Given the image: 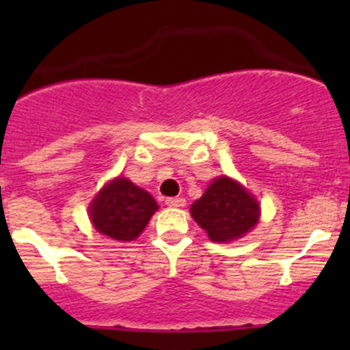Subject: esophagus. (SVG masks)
I'll use <instances>...</instances> for the list:
<instances>
[{"mask_svg":"<svg viewBox=\"0 0 350 350\" xmlns=\"http://www.w3.org/2000/svg\"><path fill=\"white\" fill-rule=\"evenodd\" d=\"M165 204L172 208H181L186 204V200L185 198H167V200H165Z\"/></svg>","mask_w":350,"mask_h":350,"instance_id":"34e87169","label":"esophagus"}]
</instances>
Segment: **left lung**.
Returning <instances> with one entry per match:
<instances>
[{
    "mask_svg": "<svg viewBox=\"0 0 350 350\" xmlns=\"http://www.w3.org/2000/svg\"><path fill=\"white\" fill-rule=\"evenodd\" d=\"M189 211L210 241L224 243L237 241L252 230L260 215L256 198L227 176L213 179Z\"/></svg>",
    "mask_w": 350,
    "mask_h": 350,
    "instance_id": "left-lung-1",
    "label": "left lung"
}]
</instances>
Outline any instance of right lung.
<instances>
[{
  "label": "right lung",
  "instance_id": "right-lung-1",
  "mask_svg": "<svg viewBox=\"0 0 350 350\" xmlns=\"http://www.w3.org/2000/svg\"><path fill=\"white\" fill-rule=\"evenodd\" d=\"M159 204L146 189L125 178H116L100 189L90 203V220L100 234L113 241H135Z\"/></svg>",
  "mask_w": 350,
  "mask_h": 350
}]
</instances>
